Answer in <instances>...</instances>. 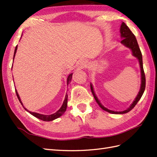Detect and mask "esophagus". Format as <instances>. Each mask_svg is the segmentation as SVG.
Returning <instances> with one entry per match:
<instances>
[{"label":"esophagus","mask_w":157,"mask_h":157,"mask_svg":"<svg viewBox=\"0 0 157 157\" xmlns=\"http://www.w3.org/2000/svg\"><path fill=\"white\" fill-rule=\"evenodd\" d=\"M86 65H87V63L86 62H84L82 63V67H86Z\"/></svg>","instance_id":"1"}]
</instances>
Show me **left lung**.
I'll return each mask as SVG.
<instances>
[{
	"mask_svg": "<svg viewBox=\"0 0 157 157\" xmlns=\"http://www.w3.org/2000/svg\"><path fill=\"white\" fill-rule=\"evenodd\" d=\"M120 34H121V37L122 38V40L121 41V44L123 45H124L125 47L131 50L132 52V55L137 58L138 60L140 67L141 85H140V91L138 92V95L136 96L134 101H133L132 105L129 106V107H128L126 110H124V111H112V110H109L107 108L105 107V106L101 104V102H100L98 98H97V96H96L95 94L92 84H90V89H91L92 93L93 96H94V98L96 100V102H97L98 105L100 106V107H101L102 110H104V111L109 112L110 113H112V114H124V113L129 112L137 104L138 102L140 101V99L141 98L143 93L144 92L145 87H146V78H145L144 69H143L142 55V52L140 51V50L137 40H136L134 34H133L132 31L130 30L129 28L127 26V25L124 22L121 23V27H120Z\"/></svg>",
	"mask_w": 157,
	"mask_h": 157,
	"instance_id": "left-lung-1",
	"label": "left lung"
}]
</instances>
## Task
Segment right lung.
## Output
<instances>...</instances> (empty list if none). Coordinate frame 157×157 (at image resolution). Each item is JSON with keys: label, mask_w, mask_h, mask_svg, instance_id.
<instances>
[{"label": "right lung", "mask_w": 157, "mask_h": 157, "mask_svg": "<svg viewBox=\"0 0 157 157\" xmlns=\"http://www.w3.org/2000/svg\"><path fill=\"white\" fill-rule=\"evenodd\" d=\"M17 50V46H16L15 49L14 55H13V60H14V58H15V56ZM72 75H73V73H70V74L68 75L67 78V86L69 84V83L71 82V81ZM15 92H16L17 96V98L19 99L20 103H21V104L22 105L23 107L25 109V111L30 113V114L32 115L33 116H34L35 117L38 118L39 119H41V120H42V121H53V120H55L56 119L59 118V117H61V115H63V114H64V113L65 112L66 109H67V98H68V95L66 94L65 100H64V101H63V105L61 106V107L60 108L56 113H53V114H51V115H43V114H40V113H38L31 112V111H28L27 109L25 108L24 106H23V103H22V102L21 101V98H20V97H19L17 91V90H15Z\"/></svg>", "instance_id": "obj_1"}]
</instances>
